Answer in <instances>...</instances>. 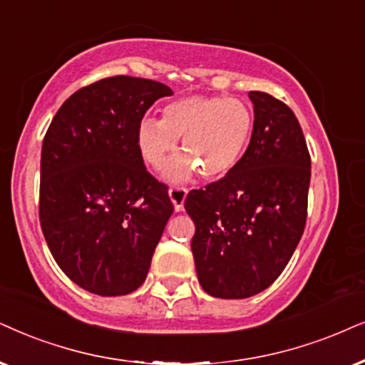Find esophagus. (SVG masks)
I'll use <instances>...</instances> for the list:
<instances>
[{
	"instance_id": "34e87169",
	"label": "esophagus",
	"mask_w": 365,
	"mask_h": 365,
	"mask_svg": "<svg viewBox=\"0 0 365 365\" xmlns=\"http://www.w3.org/2000/svg\"><path fill=\"white\" fill-rule=\"evenodd\" d=\"M187 193H188V190H187V188H183V187H172L168 190V195H170V198H172L173 207H175V210H177V212L183 210V204H185Z\"/></svg>"
}]
</instances>
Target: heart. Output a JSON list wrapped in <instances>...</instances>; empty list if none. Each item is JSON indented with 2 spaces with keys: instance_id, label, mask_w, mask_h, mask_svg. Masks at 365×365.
<instances>
[{
  "instance_id": "b5f03b06",
  "label": "heart",
  "mask_w": 365,
  "mask_h": 365,
  "mask_svg": "<svg viewBox=\"0 0 365 365\" xmlns=\"http://www.w3.org/2000/svg\"><path fill=\"white\" fill-rule=\"evenodd\" d=\"M255 129V114L241 99L190 96L167 104L161 119L145 118L138 126L136 145L146 165L158 170L178 148L183 155L165 168V177L183 182L200 170L205 178L232 172L246 153Z\"/></svg>"
}]
</instances>
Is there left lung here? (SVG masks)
<instances>
[{"mask_svg":"<svg viewBox=\"0 0 365 365\" xmlns=\"http://www.w3.org/2000/svg\"><path fill=\"white\" fill-rule=\"evenodd\" d=\"M249 99L255 129L242 160L185 200L198 283L215 298H249L273 284L307 222L312 161L302 126L273 96L251 91Z\"/></svg>","mask_w":365,"mask_h":365,"instance_id":"obj_1","label":"left lung"}]
</instances>
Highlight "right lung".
<instances>
[{
	"label": "right lung",
	"mask_w": 365,
	"mask_h": 365,
	"mask_svg": "<svg viewBox=\"0 0 365 365\" xmlns=\"http://www.w3.org/2000/svg\"><path fill=\"white\" fill-rule=\"evenodd\" d=\"M168 86L116 76L60 106L43 138L40 224L60 269L86 292L121 297L145 283L173 214L168 188L136 145L143 116Z\"/></svg>",
	"instance_id": "add662e5"
}]
</instances>
